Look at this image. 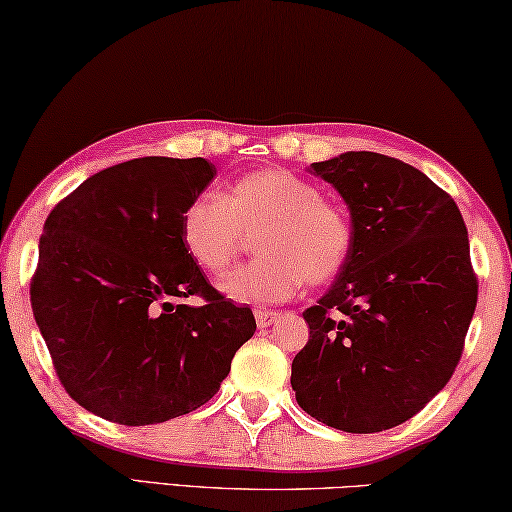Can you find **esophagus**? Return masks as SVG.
Masks as SVG:
<instances>
[{
  "label": "esophagus",
  "mask_w": 512,
  "mask_h": 512,
  "mask_svg": "<svg viewBox=\"0 0 512 512\" xmlns=\"http://www.w3.org/2000/svg\"><path fill=\"white\" fill-rule=\"evenodd\" d=\"M278 316H280L278 312H271V310H255V321L259 328H269Z\"/></svg>",
  "instance_id": "obj_1"
}]
</instances>
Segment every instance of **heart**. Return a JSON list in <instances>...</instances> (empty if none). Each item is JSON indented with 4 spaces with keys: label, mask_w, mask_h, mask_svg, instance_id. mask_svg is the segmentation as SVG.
I'll use <instances>...</instances> for the list:
<instances>
[{
    "label": "heart",
    "mask_w": 512,
    "mask_h": 512,
    "mask_svg": "<svg viewBox=\"0 0 512 512\" xmlns=\"http://www.w3.org/2000/svg\"><path fill=\"white\" fill-rule=\"evenodd\" d=\"M257 262L225 282V294L250 305L294 298L305 280L335 278L351 253L346 214L321 189L289 170L269 168L239 177L223 198L200 196L184 209L182 241L207 273L223 275L257 232Z\"/></svg>",
    "instance_id": "obj_1"
}]
</instances>
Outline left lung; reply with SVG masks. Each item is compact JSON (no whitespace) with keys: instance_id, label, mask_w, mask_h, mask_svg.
I'll list each match as a JSON object with an SVG mask.
<instances>
[{"instance_id":"obj_1","label":"left lung","mask_w":512,"mask_h":512,"mask_svg":"<svg viewBox=\"0 0 512 512\" xmlns=\"http://www.w3.org/2000/svg\"><path fill=\"white\" fill-rule=\"evenodd\" d=\"M344 198L346 264L303 312L310 342L291 362L307 415L346 433L415 417L449 383L476 310L467 227L449 193L401 159L344 152L310 166Z\"/></svg>"}]
</instances>
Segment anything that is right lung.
Here are the masks:
<instances>
[{"mask_svg": "<svg viewBox=\"0 0 512 512\" xmlns=\"http://www.w3.org/2000/svg\"><path fill=\"white\" fill-rule=\"evenodd\" d=\"M214 175L202 157L132 159L47 216L31 310L61 385L97 417L148 426L193 412L255 335L250 307L218 294L182 241L184 209ZM189 295L206 305L182 306Z\"/></svg>", "mask_w": 512, "mask_h": 512, "instance_id": "right-lung-1", "label": "right lung"}]
</instances>
